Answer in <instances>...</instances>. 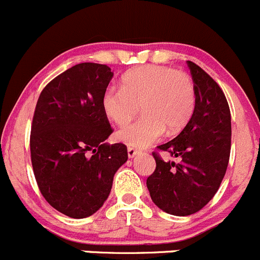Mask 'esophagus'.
<instances>
[{"mask_svg": "<svg viewBox=\"0 0 260 260\" xmlns=\"http://www.w3.org/2000/svg\"><path fill=\"white\" fill-rule=\"evenodd\" d=\"M128 157L129 158H133L135 157L137 153H140V150H137V148H133V147H128Z\"/></svg>", "mask_w": 260, "mask_h": 260, "instance_id": "obj_1", "label": "esophagus"}]
</instances>
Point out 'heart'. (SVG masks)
I'll use <instances>...</instances> for the list:
<instances>
[{
	"label": "heart",
	"mask_w": 260,
	"mask_h": 260,
	"mask_svg": "<svg viewBox=\"0 0 260 260\" xmlns=\"http://www.w3.org/2000/svg\"><path fill=\"white\" fill-rule=\"evenodd\" d=\"M142 109L143 115L117 133L120 142L143 148L165 135L183 129L196 108V89L186 72L168 66L138 67L122 79V87L109 86L102 98L105 115L119 127Z\"/></svg>",
	"instance_id": "heart-1"
}]
</instances>
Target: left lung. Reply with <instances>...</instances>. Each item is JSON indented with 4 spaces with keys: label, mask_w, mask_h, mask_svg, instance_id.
I'll return each mask as SVG.
<instances>
[{
    "label": "left lung",
    "mask_w": 260,
    "mask_h": 260,
    "mask_svg": "<svg viewBox=\"0 0 260 260\" xmlns=\"http://www.w3.org/2000/svg\"><path fill=\"white\" fill-rule=\"evenodd\" d=\"M186 63L196 89L193 115L174 140L157 146L180 161L166 162L152 152L156 169L146 181L153 203L175 216L193 215L212 200L231 150L230 108L222 89L198 64Z\"/></svg>",
    "instance_id": "obj_1"
}]
</instances>
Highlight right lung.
I'll use <instances>...</instances> for the list:
<instances>
[{"mask_svg": "<svg viewBox=\"0 0 260 260\" xmlns=\"http://www.w3.org/2000/svg\"><path fill=\"white\" fill-rule=\"evenodd\" d=\"M113 72L85 62L53 79L40 92L30 133L35 180L63 215L85 218L109 197L113 178L127 161V146L104 142L113 133L102 98Z\"/></svg>", "mask_w": 260, "mask_h": 260, "instance_id": "right-lung-1", "label": "right lung"}]
</instances>
